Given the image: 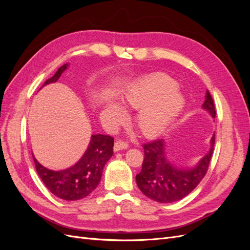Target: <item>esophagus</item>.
<instances>
[{"mask_svg": "<svg viewBox=\"0 0 250 250\" xmlns=\"http://www.w3.org/2000/svg\"><path fill=\"white\" fill-rule=\"evenodd\" d=\"M128 143L125 142V141H122V140H119L115 143V146H113V150L115 151H119V150H124V149H127L128 148Z\"/></svg>", "mask_w": 250, "mask_h": 250, "instance_id": "34e87169", "label": "esophagus"}]
</instances>
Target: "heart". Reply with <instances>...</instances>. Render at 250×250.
<instances>
[{
  "instance_id": "obj_1",
  "label": "heart",
  "mask_w": 250,
  "mask_h": 250,
  "mask_svg": "<svg viewBox=\"0 0 250 250\" xmlns=\"http://www.w3.org/2000/svg\"><path fill=\"white\" fill-rule=\"evenodd\" d=\"M177 83L167 75L155 74L133 82L122 96L128 109H139L134 116V126L145 137H155L174 122L185 105V98ZM104 118L110 127L124 122L125 112L116 102L104 108Z\"/></svg>"
}]
</instances>
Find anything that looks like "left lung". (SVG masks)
Instances as JSON below:
<instances>
[{"label":"left lung","instance_id":"obj_1","mask_svg":"<svg viewBox=\"0 0 250 250\" xmlns=\"http://www.w3.org/2000/svg\"><path fill=\"white\" fill-rule=\"evenodd\" d=\"M202 107L210 116L216 117L215 104L208 90ZM215 145V134L210 139L208 153L194 168H179L174 166L166 154L165 142L161 139L146 143L144 148L142 170L135 180L140 190L147 197L161 203H171L185 198L199 185L208 170Z\"/></svg>","mask_w":250,"mask_h":250}]
</instances>
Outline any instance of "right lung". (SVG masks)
Returning a JSON list of instances; mask_svg holds the SVG:
<instances>
[{
    "label": "right lung",
    "instance_id": "right-lung-1",
    "mask_svg": "<svg viewBox=\"0 0 250 250\" xmlns=\"http://www.w3.org/2000/svg\"><path fill=\"white\" fill-rule=\"evenodd\" d=\"M66 67L67 63L60 66L43 85L56 82ZM112 148L113 138L110 135L94 134L85 153L69 169L53 171L44 168L34 156L33 161L36 172L48 190L60 199L74 201L86 197L99 185L104 166L113 154Z\"/></svg>",
    "mask_w": 250,
    "mask_h": 250
}]
</instances>
